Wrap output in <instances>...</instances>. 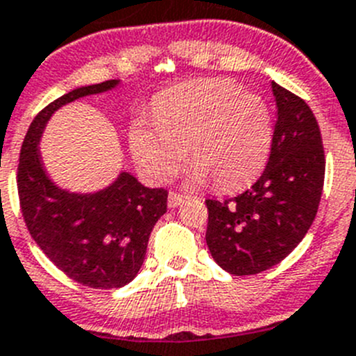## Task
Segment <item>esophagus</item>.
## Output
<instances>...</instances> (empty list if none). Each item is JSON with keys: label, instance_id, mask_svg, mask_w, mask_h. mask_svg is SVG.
Listing matches in <instances>:
<instances>
[{"label": "esophagus", "instance_id": "34e87169", "mask_svg": "<svg viewBox=\"0 0 356 356\" xmlns=\"http://www.w3.org/2000/svg\"><path fill=\"white\" fill-rule=\"evenodd\" d=\"M184 200H186L184 195L177 193V191H170V193H168V207H172V209L179 207V205H181Z\"/></svg>", "mask_w": 356, "mask_h": 356}]
</instances>
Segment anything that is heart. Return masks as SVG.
I'll return each mask as SVG.
<instances>
[{
    "instance_id": "heart-1",
    "label": "heart",
    "mask_w": 356,
    "mask_h": 356,
    "mask_svg": "<svg viewBox=\"0 0 356 356\" xmlns=\"http://www.w3.org/2000/svg\"><path fill=\"white\" fill-rule=\"evenodd\" d=\"M154 126L129 128V147L152 181L174 177L188 151L197 182L230 191L257 177L272 147V114L257 92L228 79H202L163 92L154 103Z\"/></svg>"
}]
</instances>
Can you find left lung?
Masks as SVG:
<instances>
[{
    "label": "left lung",
    "mask_w": 356,
    "mask_h": 356,
    "mask_svg": "<svg viewBox=\"0 0 356 356\" xmlns=\"http://www.w3.org/2000/svg\"><path fill=\"white\" fill-rule=\"evenodd\" d=\"M272 92L277 119L264 174L237 197L205 200L209 251L234 275L283 261L313 225L323 191L325 151L313 111L275 82Z\"/></svg>",
    "instance_id": "1"
}]
</instances>
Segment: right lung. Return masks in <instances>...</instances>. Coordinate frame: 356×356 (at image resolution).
Returning <instances> with one entry per match:
<instances>
[{"mask_svg":"<svg viewBox=\"0 0 356 356\" xmlns=\"http://www.w3.org/2000/svg\"><path fill=\"white\" fill-rule=\"evenodd\" d=\"M118 84L105 81L84 86L49 103L26 133L17 168L19 202L31 237L70 279L99 290L124 286L138 274L149 235L167 212L168 191L145 188L131 174L121 172L102 191L70 193L45 174L38 142L59 107Z\"/></svg>","mask_w":356,"mask_h":356,"instance_id":"obj_1","label":"right lung"}]
</instances>
